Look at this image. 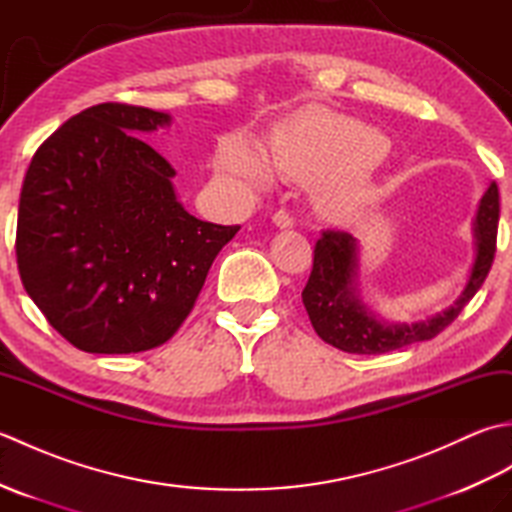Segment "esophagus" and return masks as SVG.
<instances>
[{"mask_svg":"<svg viewBox=\"0 0 512 512\" xmlns=\"http://www.w3.org/2000/svg\"><path fill=\"white\" fill-rule=\"evenodd\" d=\"M273 222H275L279 228H290V226H295V217L290 215V211L279 209V211H275V215H273Z\"/></svg>","mask_w":512,"mask_h":512,"instance_id":"obj_1","label":"esophagus"}]
</instances>
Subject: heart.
<instances>
[{
    "label": "heart",
    "mask_w": 512,
    "mask_h": 512,
    "mask_svg": "<svg viewBox=\"0 0 512 512\" xmlns=\"http://www.w3.org/2000/svg\"><path fill=\"white\" fill-rule=\"evenodd\" d=\"M385 138L350 116L312 110L281 125L270 149L248 138H233L220 149L217 173L222 178L259 187L273 176L269 162L288 178L317 184L319 202L330 213L354 211L372 195V171L385 156Z\"/></svg>",
    "instance_id": "obj_1"
}]
</instances>
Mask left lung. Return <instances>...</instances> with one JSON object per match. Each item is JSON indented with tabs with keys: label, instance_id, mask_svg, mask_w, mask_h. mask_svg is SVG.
Returning a JSON list of instances; mask_svg holds the SVG:
<instances>
[{
	"label": "left lung",
	"instance_id": "8db88e82",
	"mask_svg": "<svg viewBox=\"0 0 512 512\" xmlns=\"http://www.w3.org/2000/svg\"><path fill=\"white\" fill-rule=\"evenodd\" d=\"M499 191L493 182L475 217L477 255L460 299L449 310L418 323H385L369 312L356 295V239L345 231L325 228L314 244L312 273L301 292L314 332L336 350L350 354H385L418 341H429L458 319L491 273L497 250Z\"/></svg>",
	"mask_w": 512,
	"mask_h": 512
}]
</instances>
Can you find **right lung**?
Returning <instances> with one entry per match:
<instances>
[{"label":"right lung","mask_w":512,"mask_h":512,"mask_svg":"<svg viewBox=\"0 0 512 512\" xmlns=\"http://www.w3.org/2000/svg\"><path fill=\"white\" fill-rule=\"evenodd\" d=\"M169 116L101 103L43 140L17 215L21 284L76 350L136 354L167 343L239 226L202 222L173 193L176 171L138 132Z\"/></svg>","instance_id":"1"}]
</instances>
